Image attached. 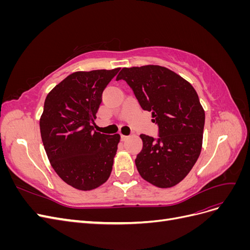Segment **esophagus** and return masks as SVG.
Returning a JSON list of instances; mask_svg holds the SVG:
<instances>
[{"instance_id": "obj_1", "label": "esophagus", "mask_w": 250, "mask_h": 250, "mask_svg": "<svg viewBox=\"0 0 250 250\" xmlns=\"http://www.w3.org/2000/svg\"><path fill=\"white\" fill-rule=\"evenodd\" d=\"M128 138H129V137H127V135H124V134H121V141H122V142H125Z\"/></svg>"}]
</instances>
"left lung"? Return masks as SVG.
<instances>
[{"mask_svg":"<svg viewBox=\"0 0 250 250\" xmlns=\"http://www.w3.org/2000/svg\"><path fill=\"white\" fill-rule=\"evenodd\" d=\"M131 87L144 110L158 125L155 140L141 134L143 149L135 158L140 175L158 188L179 184L201 152L206 115L195 88L161 65L123 67L117 80Z\"/></svg>","mask_w":250,"mask_h":250,"instance_id":"obj_1","label":"left lung"}]
</instances>
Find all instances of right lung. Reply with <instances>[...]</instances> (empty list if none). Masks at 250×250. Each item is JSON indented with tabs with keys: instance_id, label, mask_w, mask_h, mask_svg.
Here are the masks:
<instances>
[{
	"instance_id": "add662e5",
	"label": "right lung",
	"mask_w": 250,
	"mask_h": 250,
	"mask_svg": "<svg viewBox=\"0 0 250 250\" xmlns=\"http://www.w3.org/2000/svg\"><path fill=\"white\" fill-rule=\"evenodd\" d=\"M120 67L75 72L44 100L41 135L52 168L65 184L80 191L100 187L109 178L120 134L94 130L102 93Z\"/></svg>"
}]
</instances>
